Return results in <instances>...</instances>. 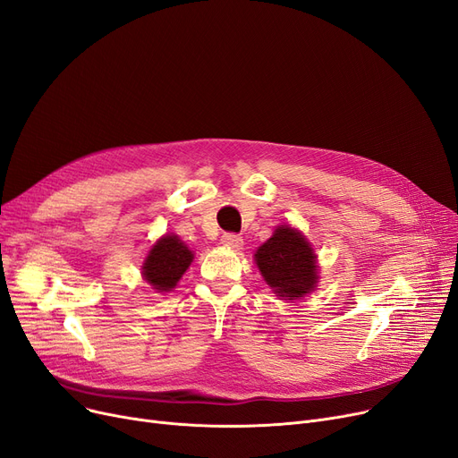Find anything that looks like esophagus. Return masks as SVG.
I'll list each match as a JSON object with an SVG mask.
<instances>
[{
	"label": "esophagus",
	"instance_id": "1",
	"mask_svg": "<svg viewBox=\"0 0 458 458\" xmlns=\"http://www.w3.org/2000/svg\"><path fill=\"white\" fill-rule=\"evenodd\" d=\"M221 243H223L225 247H228V249L237 250V249H242L243 240H242V235H237V233H225Z\"/></svg>",
	"mask_w": 458,
	"mask_h": 458
}]
</instances>
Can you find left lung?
Segmentation results:
<instances>
[{
    "instance_id": "left-lung-1",
    "label": "left lung",
    "mask_w": 458,
    "mask_h": 458,
    "mask_svg": "<svg viewBox=\"0 0 458 458\" xmlns=\"http://www.w3.org/2000/svg\"><path fill=\"white\" fill-rule=\"evenodd\" d=\"M254 258L273 292L288 300L303 297L318 281L316 256L310 245L300 232L290 226H278L256 250Z\"/></svg>"
}]
</instances>
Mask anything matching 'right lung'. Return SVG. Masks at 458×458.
I'll return each mask as SVG.
<instances>
[{
  "label": "right lung",
  "mask_w": 458,
  "mask_h": 458,
  "mask_svg": "<svg viewBox=\"0 0 458 458\" xmlns=\"http://www.w3.org/2000/svg\"><path fill=\"white\" fill-rule=\"evenodd\" d=\"M192 262V252L177 235L158 240L144 262L146 281L158 292H170Z\"/></svg>",
  "instance_id": "obj_1"
}]
</instances>
